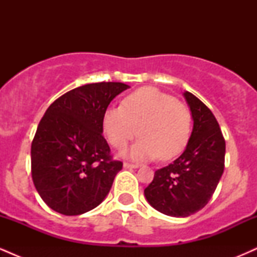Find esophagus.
I'll return each mask as SVG.
<instances>
[{
	"label": "esophagus",
	"mask_w": 257,
	"mask_h": 257,
	"mask_svg": "<svg viewBox=\"0 0 257 257\" xmlns=\"http://www.w3.org/2000/svg\"><path fill=\"white\" fill-rule=\"evenodd\" d=\"M123 167L126 168V169H137L139 167L138 164H134V163H128V162H124V164H123Z\"/></svg>",
	"instance_id": "34e87169"
}]
</instances>
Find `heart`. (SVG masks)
Instances as JSON below:
<instances>
[{
  "label": "heart",
  "instance_id": "b5f03b06",
  "mask_svg": "<svg viewBox=\"0 0 257 257\" xmlns=\"http://www.w3.org/2000/svg\"><path fill=\"white\" fill-rule=\"evenodd\" d=\"M106 139L123 149L135 135L140 139L126 152L146 161L174 158L185 150L192 133V113L187 105L157 88H141L123 100L122 107L106 108L102 118Z\"/></svg>",
  "mask_w": 257,
  "mask_h": 257
}]
</instances>
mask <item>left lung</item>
I'll return each mask as SVG.
<instances>
[{
	"label": "left lung",
	"instance_id": "1",
	"mask_svg": "<svg viewBox=\"0 0 257 257\" xmlns=\"http://www.w3.org/2000/svg\"><path fill=\"white\" fill-rule=\"evenodd\" d=\"M184 95L193 118L190 141L178 159L156 170L144 191L153 208L175 217L190 216L204 208L225 168L226 143L213 112L190 91Z\"/></svg>",
	"mask_w": 257,
	"mask_h": 257
}]
</instances>
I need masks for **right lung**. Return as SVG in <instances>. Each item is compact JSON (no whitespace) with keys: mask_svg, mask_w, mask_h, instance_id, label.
Masks as SVG:
<instances>
[{"mask_svg":"<svg viewBox=\"0 0 257 257\" xmlns=\"http://www.w3.org/2000/svg\"><path fill=\"white\" fill-rule=\"evenodd\" d=\"M126 88L119 82L85 84L47 108L31 144V175L41 198L57 213H87L110 192L123 163L112 158L102 118Z\"/></svg>","mask_w":257,"mask_h":257,"instance_id":"add662e5","label":"right lung"}]
</instances>
